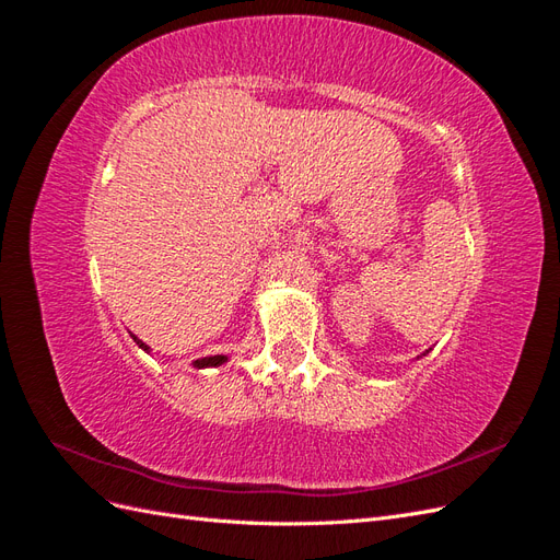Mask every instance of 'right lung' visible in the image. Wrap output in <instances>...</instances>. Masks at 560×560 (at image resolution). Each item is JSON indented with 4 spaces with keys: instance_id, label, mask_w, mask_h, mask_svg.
Instances as JSON below:
<instances>
[{
    "instance_id": "obj_1",
    "label": "right lung",
    "mask_w": 560,
    "mask_h": 560,
    "mask_svg": "<svg viewBox=\"0 0 560 560\" xmlns=\"http://www.w3.org/2000/svg\"><path fill=\"white\" fill-rule=\"evenodd\" d=\"M135 338V342H137V346L141 348V350H147L149 352V346H147V342H141L137 336H132ZM226 362V357L224 354H214V357H203V360H196L194 362V366L196 369H206V366H220V364H224Z\"/></svg>"
}]
</instances>
